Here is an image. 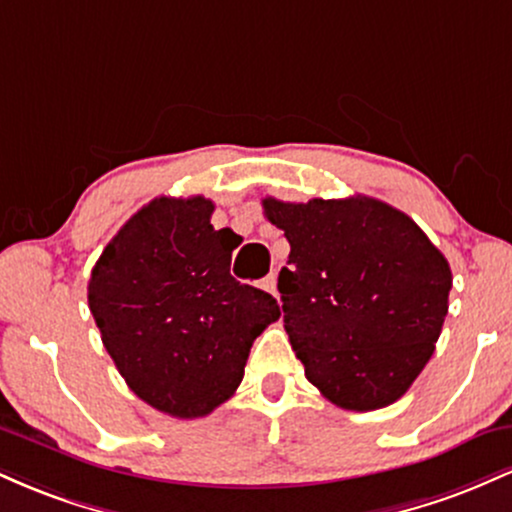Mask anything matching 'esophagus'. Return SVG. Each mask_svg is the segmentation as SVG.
Instances as JSON below:
<instances>
[{"label": "esophagus", "mask_w": 512, "mask_h": 512, "mask_svg": "<svg viewBox=\"0 0 512 512\" xmlns=\"http://www.w3.org/2000/svg\"><path fill=\"white\" fill-rule=\"evenodd\" d=\"M262 289L267 291V293H272V296H276V276L274 274L264 276V279H262Z\"/></svg>", "instance_id": "obj_1"}]
</instances>
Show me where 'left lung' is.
Segmentation results:
<instances>
[{"mask_svg": "<svg viewBox=\"0 0 512 512\" xmlns=\"http://www.w3.org/2000/svg\"><path fill=\"white\" fill-rule=\"evenodd\" d=\"M291 252L284 327L305 378L349 411L397 402L436 351L450 264L404 211L373 197L262 199Z\"/></svg>", "mask_w": 512, "mask_h": 512, "instance_id": "8db88e82", "label": "left lung"}]
</instances>
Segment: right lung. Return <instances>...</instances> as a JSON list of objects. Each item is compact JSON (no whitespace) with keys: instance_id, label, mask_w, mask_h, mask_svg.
Masks as SVG:
<instances>
[{"instance_id":"obj_1","label":"right lung","mask_w":512,"mask_h":512,"mask_svg":"<svg viewBox=\"0 0 512 512\" xmlns=\"http://www.w3.org/2000/svg\"><path fill=\"white\" fill-rule=\"evenodd\" d=\"M207 197H158L105 245L88 308L129 390L199 419L233 397L250 346L279 320L276 298L231 276L238 236L214 231Z\"/></svg>"}]
</instances>
